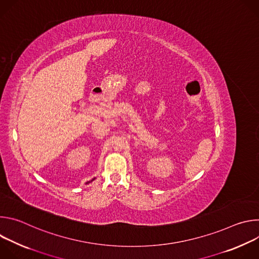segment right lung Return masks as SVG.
Wrapping results in <instances>:
<instances>
[{"instance_id": "add662e5", "label": "right lung", "mask_w": 259, "mask_h": 259, "mask_svg": "<svg viewBox=\"0 0 259 259\" xmlns=\"http://www.w3.org/2000/svg\"><path fill=\"white\" fill-rule=\"evenodd\" d=\"M94 179H95V178H93V179H91V180H89V181H87V182H86V184H88V183H90V182H92V181H93V180H94Z\"/></svg>"}]
</instances>
